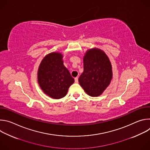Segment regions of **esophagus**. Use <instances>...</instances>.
<instances>
[{"instance_id": "1", "label": "esophagus", "mask_w": 150, "mask_h": 150, "mask_svg": "<svg viewBox=\"0 0 150 150\" xmlns=\"http://www.w3.org/2000/svg\"><path fill=\"white\" fill-rule=\"evenodd\" d=\"M75 82H78V77H76V78H75Z\"/></svg>"}]
</instances>
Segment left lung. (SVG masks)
I'll return each mask as SVG.
<instances>
[{
	"instance_id": "8db88e82",
	"label": "left lung",
	"mask_w": 150,
	"mask_h": 150,
	"mask_svg": "<svg viewBox=\"0 0 150 150\" xmlns=\"http://www.w3.org/2000/svg\"><path fill=\"white\" fill-rule=\"evenodd\" d=\"M112 78L110 62L102 50H89L83 57V72L78 81L85 93L91 97L102 94Z\"/></svg>"
}]
</instances>
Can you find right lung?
<instances>
[{"mask_svg":"<svg viewBox=\"0 0 150 150\" xmlns=\"http://www.w3.org/2000/svg\"><path fill=\"white\" fill-rule=\"evenodd\" d=\"M63 56L53 52L41 61L38 71V82L43 92L49 97L59 99L65 97L74 79L63 65Z\"/></svg>","mask_w":150,"mask_h":150,"instance_id":"right-lung-1","label":"right lung"}]
</instances>
